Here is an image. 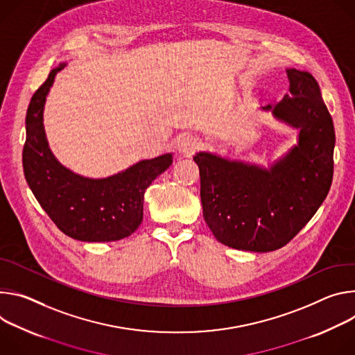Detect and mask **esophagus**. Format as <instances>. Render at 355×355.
Wrapping results in <instances>:
<instances>
[{
	"instance_id": "34e87169",
	"label": "esophagus",
	"mask_w": 355,
	"mask_h": 355,
	"mask_svg": "<svg viewBox=\"0 0 355 355\" xmlns=\"http://www.w3.org/2000/svg\"><path fill=\"white\" fill-rule=\"evenodd\" d=\"M199 148V142L196 138L190 137V135H183L180 139H179V144H178V149L182 155L190 157L196 150H198Z\"/></svg>"
}]
</instances>
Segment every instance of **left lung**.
Instances as JSON below:
<instances>
[{
  "mask_svg": "<svg viewBox=\"0 0 355 355\" xmlns=\"http://www.w3.org/2000/svg\"><path fill=\"white\" fill-rule=\"evenodd\" d=\"M289 92L272 111L299 130L297 144L269 166L210 152L193 159L200 171L203 217L221 244L269 252L286 245L316 214L333 180L336 134L320 87L309 71L286 69Z\"/></svg>",
  "mask_w": 355,
  "mask_h": 355,
  "instance_id": "obj_1",
  "label": "left lung"
}]
</instances>
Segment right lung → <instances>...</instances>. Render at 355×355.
<instances>
[{
  "instance_id": "add662e5",
  "label": "right lung",
  "mask_w": 355,
  "mask_h": 355,
  "mask_svg": "<svg viewBox=\"0 0 355 355\" xmlns=\"http://www.w3.org/2000/svg\"><path fill=\"white\" fill-rule=\"evenodd\" d=\"M64 66L55 67L31 98L22 150L25 179L39 205L69 237L86 243L123 240L142 223L145 190L172 165V153L139 161L103 179L64 168L52 153L44 128L46 96Z\"/></svg>"
}]
</instances>
